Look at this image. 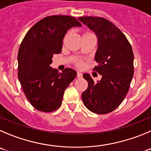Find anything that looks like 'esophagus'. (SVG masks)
I'll use <instances>...</instances> for the list:
<instances>
[{
    "mask_svg": "<svg viewBox=\"0 0 151 151\" xmlns=\"http://www.w3.org/2000/svg\"><path fill=\"white\" fill-rule=\"evenodd\" d=\"M83 77V74L81 72H80V71H77V77L78 78H82Z\"/></svg>",
    "mask_w": 151,
    "mask_h": 151,
    "instance_id": "esophagus-1",
    "label": "esophagus"
}]
</instances>
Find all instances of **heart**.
<instances>
[{
    "instance_id": "1",
    "label": "heart",
    "mask_w": 151,
    "mask_h": 151,
    "mask_svg": "<svg viewBox=\"0 0 151 151\" xmlns=\"http://www.w3.org/2000/svg\"><path fill=\"white\" fill-rule=\"evenodd\" d=\"M77 65H78V66H81V65H82V62H77Z\"/></svg>"
}]
</instances>
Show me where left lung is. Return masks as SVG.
<instances>
[{
	"label": "left lung",
	"mask_w": 151,
	"mask_h": 151,
	"mask_svg": "<svg viewBox=\"0 0 151 151\" xmlns=\"http://www.w3.org/2000/svg\"><path fill=\"white\" fill-rule=\"evenodd\" d=\"M79 21L94 32L98 38L94 68L101 79L94 82L89 74L83 77L88 88L82 93L83 104L89 111L105 114L116 109L128 92L134 73V55L124 34L102 17L83 16Z\"/></svg>",
	"instance_id": "left-lung-1"
}]
</instances>
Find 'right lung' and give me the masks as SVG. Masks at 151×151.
Segmentation results:
<instances>
[{
  "label": "right lung",
  "instance_id": "right-lung-1",
  "mask_svg": "<svg viewBox=\"0 0 151 151\" xmlns=\"http://www.w3.org/2000/svg\"><path fill=\"white\" fill-rule=\"evenodd\" d=\"M82 25L69 16H47L30 28L18 52V77L23 92L34 108L52 112L62 104L64 92L77 76L76 70L65 68L59 73L52 68L54 54L62 52L65 34Z\"/></svg>",
  "mask_w": 151,
  "mask_h": 151
}]
</instances>
